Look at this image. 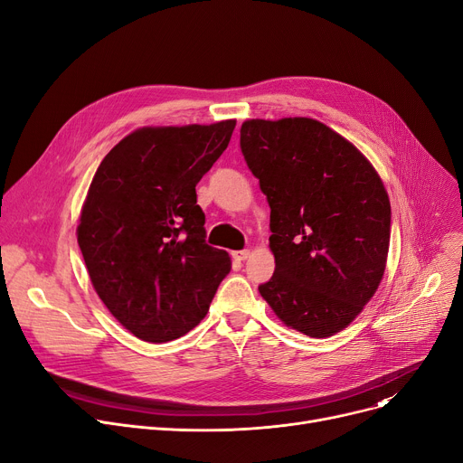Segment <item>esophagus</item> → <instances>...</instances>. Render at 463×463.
Wrapping results in <instances>:
<instances>
[{
  "instance_id": "34e87169",
  "label": "esophagus",
  "mask_w": 463,
  "mask_h": 463,
  "mask_svg": "<svg viewBox=\"0 0 463 463\" xmlns=\"http://www.w3.org/2000/svg\"><path fill=\"white\" fill-rule=\"evenodd\" d=\"M251 255L250 250H240V251H232V259L234 260H246Z\"/></svg>"
}]
</instances>
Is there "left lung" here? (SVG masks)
<instances>
[{
    "mask_svg": "<svg viewBox=\"0 0 463 463\" xmlns=\"http://www.w3.org/2000/svg\"><path fill=\"white\" fill-rule=\"evenodd\" d=\"M240 148L270 206L276 270L260 297L309 337L344 330L383 279L391 201L372 163L311 118L248 119Z\"/></svg>",
    "mask_w": 463,
    "mask_h": 463,
    "instance_id": "left-lung-1",
    "label": "left lung"
}]
</instances>
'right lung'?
<instances>
[{"mask_svg": "<svg viewBox=\"0 0 463 463\" xmlns=\"http://www.w3.org/2000/svg\"><path fill=\"white\" fill-rule=\"evenodd\" d=\"M236 119L142 128L119 140L91 180L77 229L95 293L131 334L163 344L197 326L231 270L206 244L194 185Z\"/></svg>", "mask_w": 463, "mask_h": 463, "instance_id": "1", "label": "right lung"}]
</instances>
